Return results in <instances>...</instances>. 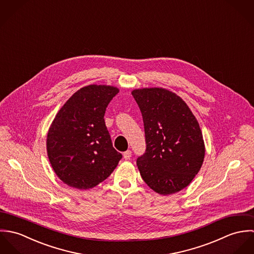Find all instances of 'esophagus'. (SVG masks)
Masks as SVG:
<instances>
[{
	"label": "esophagus",
	"mask_w": 254,
	"mask_h": 254,
	"mask_svg": "<svg viewBox=\"0 0 254 254\" xmlns=\"http://www.w3.org/2000/svg\"><path fill=\"white\" fill-rule=\"evenodd\" d=\"M131 156H132V151H131V150H126V151L123 153V157H124L126 160L130 159Z\"/></svg>",
	"instance_id": "esophagus-1"
}]
</instances>
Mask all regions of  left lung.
<instances>
[{
	"instance_id": "1",
	"label": "left lung",
	"mask_w": 254,
	"mask_h": 254,
	"mask_svg": "<svg viewBox=\"0 0 254 254\" xmlns=\"http://www.w3.org/2000/svg\"><path fill=\"white\" fill-rule=\"evenodd\" d=\"M145 126V152L140 174L155 192L168 195L188 187L203 163L205 145L199 124L187 104L163 88L132 91Z\"/></svg>"
}]
</instances>
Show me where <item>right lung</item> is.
Segmentation results:
<instances>
[{"label": "right lung", "instance_id": "obj_1", "mask_svg": "<svg viewBox=\"0 0 254 254\" xmlns=\"http://www.w3.org/2000/svg\"><path fill=\"white\" fill-rule=\"evenodd\" d=\"M119 89L81 88L57 113L47 135V152L57 176L69 187L88 190L105 181L122 154L114 149L104 119Z\"/></svg>", "mask_w": 254, "mask_h": 254}]
</instances>
